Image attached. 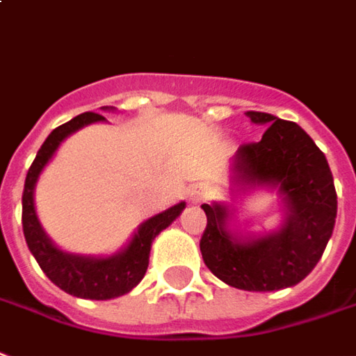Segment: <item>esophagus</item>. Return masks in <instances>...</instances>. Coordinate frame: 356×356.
<instances>
[{"label": "esophagus", "mask_w": 356, "mask_h": 356, "mask_svg": "<svg viewBox=\"0 0 356 356\" xmlns=\"http://www.w3.org/2000/svg\"><path fill=\"white\" fill-rule=\"evenodd\" d=\"M210 196H212V188L208 185H198L191 191V200L193 202H202V200L210 198Z\"/></svg>", "instance_id": "esophagus-1"}]
</instances>
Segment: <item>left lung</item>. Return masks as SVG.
Instances as JSON below:
<instances>
[{
    "label": "left lung",
    "mask_w": 356,
    "mask_h": 356,
    "mask_svg": "<svg viewBox=\"0 0 356 356\" xmlns=\"http://www.w3.org/2000/svg\"><path fill=\"white\" fill-rule=\"evenodd\" d=\"M247 118L268 129L260 143L243 144L233 156V191L277 188L282 223L241 233L233 227V206L202 204L208 223L200 252L208 270L231 287L280 291L302 282L322 258L334 233L337 195L324 152L297 123L262 111H247Z\"/></svg>",
    "instance_id": "8db88e82"
}]
</instances>
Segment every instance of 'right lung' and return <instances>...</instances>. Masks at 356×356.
Segmentation results:
<instances>
[{
	"label": "right lung",
	"instance_id": "right-lung-1",
	"mask_svg": "<svg viewBox=\"0 0 356 356\" xmlns=\"http://www.w3.org/2000/svg\"><path fill=\"white\" fill-rule=\"evenodd\" d=\"M102 109L113 111L115 108L104 106ZM104 121L106 118L100 113L86 111L67 121L65 125L54 129L32 161L31 170L26 173V181H24V193H22V231H24L26 245L42 268V272L46 273L59 289L79 299L90 300L115 299L135 289L148 270L152 241L177 220L179 213L183 212L186 206L185 202H177L168 210L144 220L136 227L131 241L113 254H74L57 247L42 227L36 206H34V188L38 183L40 173L48 165L67 136H71L83 127L92 125V123H104Z\"/></svg>",
	"mask_w": 356,
	"mask_h": 356
}]
</instances>
